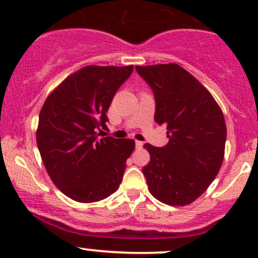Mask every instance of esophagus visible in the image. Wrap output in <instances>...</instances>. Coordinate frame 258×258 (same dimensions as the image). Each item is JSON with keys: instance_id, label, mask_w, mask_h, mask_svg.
I'll use <instances>...</instances> for the list:
<instances>
[{"instance_id": "1", "label": "esophagus", "mask_w": 258, "mask_h": 258, "mask_svg": "<svg viewBox=\"0 0 258 258\" xmlns=\"http://www.w3.org/2000/svg\"><path fill=\"white\" fill-rule=\"evenodd\" d=\"M136 148H137V149H142V148H143V142L136 141Z\"/></svg>"}]
</instances>
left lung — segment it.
<instances>
[{
	"instance_id": "1",
	"label": "left lung",
	"mask_w": 258,
	"mask_h": 258,
	"mask_svg": "<svg viewBox=\"0 0 258 258\" xmlns=\"http://www.w3.org/2000/svg\"><path fill=\"white\" fill-rule=\"evenodd\" d=\"M155 97V120L167 127L168 143L144 144L150 161L143 168L149 191L172 206L197 200L222 166L227 128L212 94L178 64L136 67Z\"/></svg>"
}]
</instances>
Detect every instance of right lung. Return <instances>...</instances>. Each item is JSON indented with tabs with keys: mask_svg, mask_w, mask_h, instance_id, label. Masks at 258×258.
Listing matches in <instances>:
<instances>
[{
	"mask_svg": "<svg viewBox=\"0 0 258 258\" xmlns=\"http://www.w3.org/2000/svg\"><path fill=\"white\" fill-rule=\"evenodd\" d=\"M133 65H88L47 97L38 116L37 147L47 172L61 193L96 203L119 189L133 139L98 138L109 106Z\"/></svg>",
	"mask_w": 258,
	"mask_h": 258,
	"instance_id": "obj_1",
	"label": "right lung"
}]
</instances>
